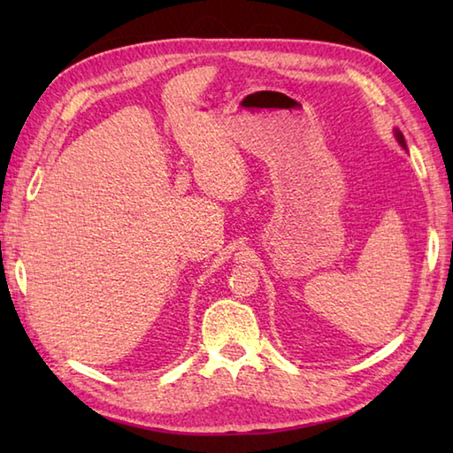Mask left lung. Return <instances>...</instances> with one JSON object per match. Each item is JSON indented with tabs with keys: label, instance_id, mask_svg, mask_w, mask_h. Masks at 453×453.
<instances>
[{
	"label": "left lung",
	"instance_id": "left-lung-1",
	"mask_svg": "<svg viewBox=\"0 0 453 453\" xmlns=\"http://www.w3.org/2000/svg\"><path fill=\"white\" fill-rule=\"evenodd\" d=\"M395 136H397V140H399V143H401V146H403V148H407V143H405V138H403V134H401L399 130L395 132Z\"/></svg>",
	"mask_w": 453,
	"mask_h": 453
}]
</instances>
